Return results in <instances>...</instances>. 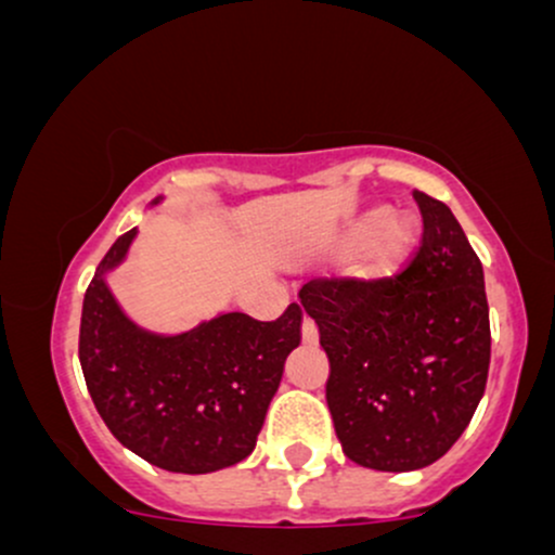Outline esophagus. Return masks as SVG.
<instances>
[{
  "mask_svg": "<svg viewBox=\"0 0 555 555\" xmlns=\"http://www.w3.org/2000/svg\"><path fill=\"white\" fill-rule=\"evenodd\" d=\"M302 341L305 344H318V328L310 318H302Z\"/></svg>",
  "mask_w": 555,
  "mask_h": 555,
  "instance_id": "obj_1",
  "label": "esophagus"
}]
</instances>
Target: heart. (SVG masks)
Segmentation results:
<instances>
[{
	"label": "heart",
	"instance_id": "obj_1",
	"mask_svg": "<svg viewBox=\"0 0 555 555\" xmlns=\"http://www.w3.org/2000/svg\"><path fill=\"white\" fill-rule=\"evenodd\" d=\"M420 237L423 227L415 214L375 206L349 221L339 237V253H360L354 260V276L362 282L384 284L406 271L420 247Z\"/></svg>",
	"mask_w": 555,
	"mask_h": 555
}]
</instances>
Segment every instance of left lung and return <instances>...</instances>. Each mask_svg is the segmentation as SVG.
<instances>
[{"instance_id":"left-lung-1","label":"left lung","mask_w":555,"mask_h":555,"mask_svg":"<svg viewBox=\"0 0 555 555\" xmlns=\"http://www.w3.org/2000/svg\"><path fill=\"white\" fill-rule=\"evenodd\" d=\"M423 245L384 284L315 282L299 305L328 354L326 401L341 451L378 473L441 460L486 393L490 321L482 263L446 203L415 190Z\"/></svg>"}]
</instances>
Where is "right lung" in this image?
I'll return each instance as SVG.
<instances>
[{
    "label": "right lung",
    "instance_id": "right-lung-1",
    "mask_svg": "<svg viewBox=\"0 0 555 555\" xmlns=\"http://www.w3.org/2000/svg\"><path fill=\"white\" fill-rule=\"evenodd\" d=\"M135 234L114 242L82 299L88 393L112 436L154 467L182 475L232 467L256 449L284 362L299 347L302 310L292 302L271 323L219 313L182 334L138 326L109 286Z\"/></svg>",
    "mask_w": 555,
    "mask_h": 555
}]
</instances>
